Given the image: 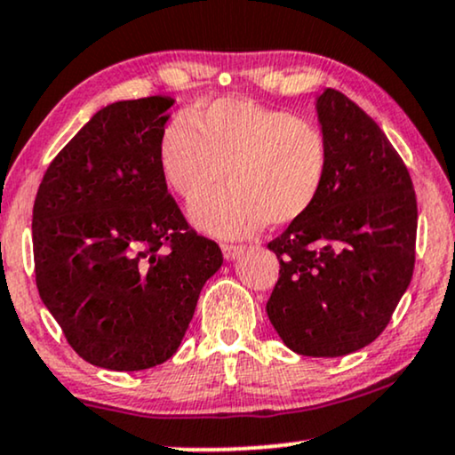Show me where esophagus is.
<instances>
[{"mask_svg": "<svg viewBox=\"0 0 455 455\" xmlns=\"http://www.w3.org/2000/svg\"><path fill=\"white\" fill-rule=\"evenodd\" d=\"M241 251H243V245H233V243H222V256L227 260H235Z\"/></svg>", "mask_w": 455, "mask_h": 455, "instance_id": "esophagus-1", "label": "esophagus"}]
</instances>
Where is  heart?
Returning <instances> with one entry per match:
<instances>
[{
  "label": "heart",
  "mask_w": 455,
  "mask_h": 455,
  "mask_svg": "<svg viewBox=\"0 0 455 455\" xmlns=\"http://www.w3.org/2000/svg\"><path fill=\"white\" fill-rule=\"evenodd\" d=\"M159 172L182 201H197L223 180L232 187L193 205L199 228L241 237L262 224L302 218L323 191L330 147L317 124L243 99H218L159 138Z\"/></svg>",
  "instance_id": "obj_1"
}]
</instances>
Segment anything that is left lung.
<instances>
[{
	"instance_id": "obj_1",
	"label": "left lung",
	"mask_w": 455,
	"mask_h": 455,
	"mask_svg": "<svg viewBox=\"0 0 455 455\" xmlns=\"http://www.w3.org/2000/svg\"><path fill=\"white\" fill-rule=\"evenodd\" d=\"M317 111L330 168L313 208L268 243L279 279L267 315L294 353L342 356L380 336L410 285L418 204L403 159L363 108L327 88Z\"/></svg>"
}]
</instances>
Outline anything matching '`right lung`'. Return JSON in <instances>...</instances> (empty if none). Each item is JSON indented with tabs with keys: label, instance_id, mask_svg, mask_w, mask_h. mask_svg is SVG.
Here are the masks:
<instances>
[{
	"label": "right lung",
	"instance_id": "right-lung-1",
	"mask_svg": "<svg viewBox=\"0 0 455 455\" xmlns=\"http://www.w3.org/2000/svg\"><path fill=\"white\" fill-rule=\"evenodd\" d=\"M172 105L148 96L100 108L52 159L33 205L39 296L75 353L105 370L168 361L222 264L161 178Z\"/></svg>",
	"mask_w": 455,
	"mask_h": 455
}]
</instances>
